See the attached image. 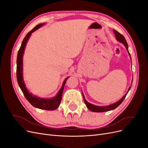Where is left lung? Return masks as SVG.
I'll use <instances>...</instances> for the list:
<instances>
[{
  "mask_svg": "<svg viewBox=\"0 0 148 148\" xmlns=\"http://www.w3.org/2000/svg\"><path fill=\"white\" fill-rule=\"evenodd\" d=\"M113 31H114V34L115 35L116 39H117V40L118 41L120 42L121 43H122L123 45L125 46V47H126L127 50V51H128V52L129 53L130 56V54L129 51H128V44H127V42L126 41V39H125L123 36L122 34H121L120 33H119L118 31H117L115 30V29H114ZM130 58H131V57H130ZM131 60H132V59H131ZM131 86L129 88L128 92L126 94H125V95L123 96V97L122 98V99H120L119 101L114 103V104H110V105L107 106H95V105L91 104V103L88 102L86 99H85V97L84 96V95H83V92H82L83 97V100H84V102L85 103V104H86V107H88V109L89 110H90L92 112H103L109 111V110H111L115 109V108H117V107L119 105H120L121 103H122L123 102V101L124 100L125 97H126L127 93L128 92V91H130V88H131Z\"/></svg>",
  "mask_w": 148,
  "mask_h": 148,
  "instance_id": "1",
  "label": "left lung"
}]
</instances>
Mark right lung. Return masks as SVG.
I'll use <instances>...</instances> for the list:
<instances>
[{"label":"right lung","mask_w":148,"mask_h":148,"mask_svg":"<svg viewBox=\"0 0 148 148\" xmlns=\"http://www.w3.org/2000/svg\"><path fill=\"white\" fill-rule=\"evenodd\" d=\"M44 23L39 24L37 26L30 31L26 35V36L23 39V41H22L21 47L19 49L18 52L17 54V59H16V79L18 84L19 86L21 89V90L23 92L25 97L26 99L28 100V101L33 106L36 107L38 109L47 110H53L58 108L59 106L61 100H62V92L64 91V88L66 81L69 78L67 77L63 83L61 89L58 92L57 95L52 98L50 99H45V98H41L36 97V96L33 95L32 94L29 92L28 90L25 86V84L24 83V80L23 78V56L25 51V48L26 46V44L27 43L28 39L29 38L31 34L33 33L34 31L37 30L39 28H41Z\"/></svg>","instance_id":"right-lung-1"}]
</instances>
